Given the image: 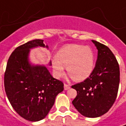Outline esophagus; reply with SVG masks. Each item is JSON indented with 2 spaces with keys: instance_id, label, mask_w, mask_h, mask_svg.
Here are the masks:
<instances>
[{
  "instance_id": "obj_1",
  "label": "esophagus",
  "mask_w": 126,
  "mask_h": 126,
  "mask_svg": "<svg viewBox=\"0 0 126 126\" xmlns=\"http://www.w3.org/2000/svg\"><path fill=\"white\" fill-rule=\"evenodd\" d=\"M64 88L65 90H69V88H70V85L67 84H64Z\"/></svg>"
}]
</instances>
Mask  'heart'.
<instances>
[{
  "instance_id": "heart-1",
  "label": "heart",
  "mask_w": 126,
  "mask_h": 126,
  "mask_svg": "<svg viewBox=\"0 0 126 126\" xmlns=\"http://www.w3.org/2000/svg\"><path fill=\"white\" fill-rule=\"evenodd\" d=\"M95 64L94 53L89 46L67 44L58 50L52 60V67L56 77L64 74L66 66L68 74L76 81L87 79L92 74Z\"/></svg>"
}]
</instances>
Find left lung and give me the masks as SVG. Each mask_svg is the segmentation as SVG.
<instances>
[{
	"label": "left lung",
	"mask_w": 126,
	"mask_h": 126,
	"mask_svg": "<svg viewBox=\"0 0 126 126\" xmlns=\"http://www.w3.org/2000/svg\"><path fill=\"white\" fill-rule=\"evenodd\" d=\"M97 49V59L92 74L72 88L77 96L72 104L81 115L96 118L106 114L114 103L120 82L118 62L107 46L92 40Z\"/></svg>",
	"instance_id": "8db88e82"
}]
</instances>
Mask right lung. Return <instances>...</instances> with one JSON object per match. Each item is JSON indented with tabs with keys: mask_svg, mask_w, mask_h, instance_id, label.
Returning <instances> with one entry per match:
<instances>
[{
	"mask_svg": "<svg viewBox=\"0 0 126 126\" xmlns=\"http://www.w3.org/2000/svg\"><path fill=\"white\" fill-rule=\"evenodd\" d=\"M38 47L47 48L40 39L17 47L9 57L4 76L5 90L13 109L33 122L46 118L64 90L63 83L54 79L46 65L33 64L29 60L30 50Z\"/></svg>",
	"mask_w": 126,
	"mask_h": 126,
	"instance_id": "right-lung-1",
	"label": "right lung"
}]
</instances>
